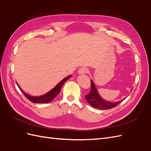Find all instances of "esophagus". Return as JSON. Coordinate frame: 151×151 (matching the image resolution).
<instances>
[{
    "label": "esophagus",
    "instance_id": "obj_1",
    "mask_svg": "<svg viewBox=\"0 0 151 151\" xmlns=\"http://www.w3.org/2000/svg\"><path fill=\"white\" fill-rule=\"evenodd\" d=\"M87 72H88V70H87L86 68L81 67L78 70V74H79L81 75H83V74H85Z\"/></svg>",
    "mask_w": 151,
    "mask_h": 151
}]
</instances>
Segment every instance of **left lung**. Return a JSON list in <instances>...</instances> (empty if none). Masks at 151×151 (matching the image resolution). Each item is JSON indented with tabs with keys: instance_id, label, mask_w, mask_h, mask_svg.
Returning <instances> with one entry per match:
<instances>
[{
	"instance_id": "obj_1",
	"label": "left lung",
	"mask_w": 151,
	"mask_h": 151,
	"mask_svg": "<svg viewBox=\"0 0 151 151\" xmlns=\"http://www.w3.org/2000/svg\"><path fill=\"white\" fill-rule=\"evenodd\" d=\"M91 91L90 93L85 96L86 99L88 103L93 108L101 109H108L115 107L118 104H120L122 101H123L125 99H123L119 101L116 102H111L108 101L103 99L101 96L99 95L98 92L94 82L91 79ZM132 89H131L132 91Z\"/></svg>"
}]
</instances>
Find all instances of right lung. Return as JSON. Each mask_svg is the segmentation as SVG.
<instances>
[{"label": "right lung", "instance_id": "right-lung-1", "mask_svg": "<svg viewBox=\"0 0 151 151\" xmlns=\"http://www.w3.org/2000/svg\"><path fill=\"white\" fill-rule=\"evenodd\" d=\"M71 76H72L70 75L66 77L65 78L62 79L60 83H58L52 90H50L49 92L47 93L46 94H45L43 95L39 96H31L28 94L26 93L24 91L20 88V86L18 85V84H17V86L19 87V89L21 91V92L24 94V95L26 97V98L29 99L30 101L35 103H47L52 101V100L59 94L63 84H64Z\"/></svg>", "mask_w": 151, "mask_h": 151}]
</instances>
